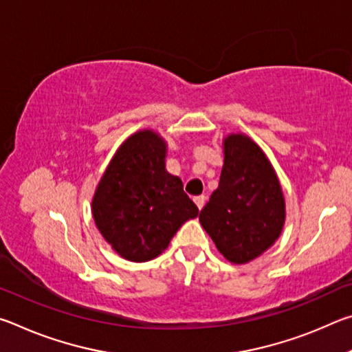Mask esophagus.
I'll return each instance as SVG.
<instances>
[{"label":"esophagus","instance_id":"34e87169","mask_svg":"<svg viewBox=\"0 0 352 352\" xmlns=\"http://www.w3.org/2000/svg\"><path fill=\"white\" fill-rule=\"evenodd\" d=\"M205 200H206V197H205L204 194H201V195H195V197H194V201H195V205H197L199 210H201V208L205 206Z\"/></svg>","mask_w":352,"mask_h":352}]
</instances>
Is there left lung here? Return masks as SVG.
<instances>
[{"mask_svg":"<svg viewBox=\"0 0 352 352\" xmlns=\"http://www.w3.org/2000/svg\"><path fill=\"white\" fill-rule=\"evenodd\" d=\"M223 151L219 188L199 219L226 259L245 264L281 234L284 197L269 160L248 136L230 135Z\"/></svg>","mask_w":352,"mask_h":352,"instance_id":"1","label":"left lung"}]
</instances>
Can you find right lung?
Segmentation results:
<instances>
[{"instance_id":"1","label":"right lung","mask_w":352,"mask_h":352,"mask_svg":"<svg viewBox=\"0 0 352 352\" xmlns=\"http://www.w3.org/2000/svg\"><path fill=\"white\" fill-rule=\"evenodd\" d=\"M166 144L151 130L119 147L93 199L100 234L129 261L146 262L168 248L178 228L199 208L183 183L164 169Z\"/></svg>"}]
</instances>
